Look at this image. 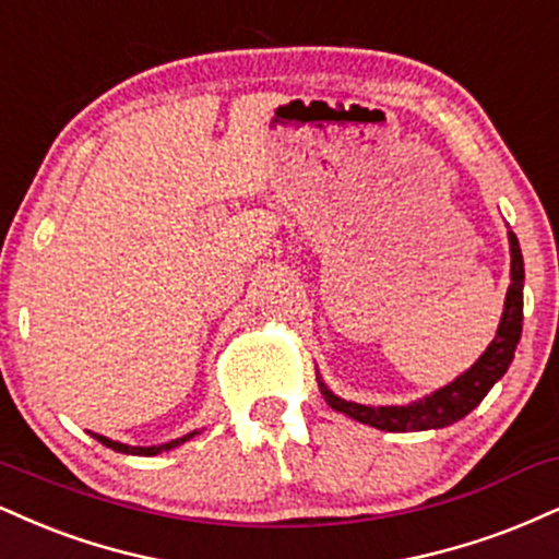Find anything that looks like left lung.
<instances>
[{
    "mask_svg": "<svg viewBox=\"0 0 559 559\" xmlns=\"http://www.w3.org/2000/svg\"><path fill=\"white\" fill-rule=\"evenodd\" d=\"M510 241V286L506 294V307H502L500 325L492 344L484 348V354L474 361L466 372L448 385L437 388L435 393L425 399L403 403V406H367V403L346 401L335 395L325 380L318 378L322 399L335 412L346 414L348 419L369 425L374 429H385V432H425V429H442L455 425L466 414H472L476 406L484 401V395L492 390V385L502 374L508 372L510 361L515 356V346L521 341L523 331V254L518 245L515 234L508 231Z\"/></svg>",
    "mask_w": 559,
    "mask_h": 559,
    "instance_id": "obj_1",
    "label": "left lung"
}]
</instances>
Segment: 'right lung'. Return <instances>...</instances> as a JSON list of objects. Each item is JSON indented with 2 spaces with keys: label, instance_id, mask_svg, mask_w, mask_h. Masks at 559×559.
<instances>
[{
  "label": "right lung",
  "instance_id": "obj_1",
  "mask_svg": "<svg viewBox=\"0 0 559 559\" xmlns=\"http://www.w3.org/2000/svg\"><path fill=\"white\" fill-rule=\"evenodd\" d=\"M91 435L96 437V440L100 442V445H106V448L117 450V453H127V455H158V453H164V450H174V448L185 445L187 440H192V437H194V435H200V432H198V429H194V432H190V435H185V437H177V440H171V442H164V445H151V448H140V445H124V442L109 440V437H104V435H96V432H91Z\"/></svg>",
  "mask_w": 559,
  "mask_h": 559
}]
</instances>
